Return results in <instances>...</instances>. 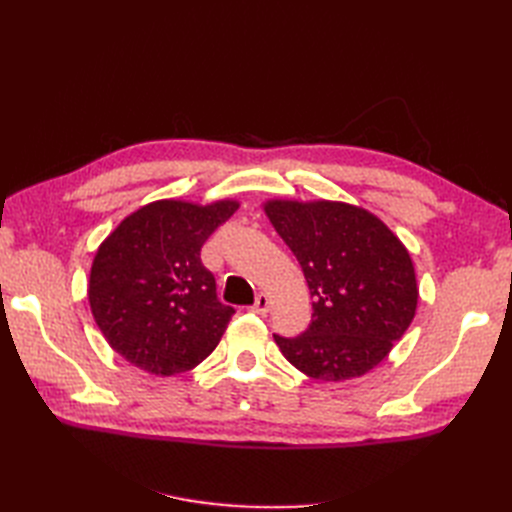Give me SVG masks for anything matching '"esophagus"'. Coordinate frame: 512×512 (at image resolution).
Segmentation results:
<instances>
[{
    "instance_id": "esophagus-1",
    "label": "esophagus",
    "mask_w": 512,
    "mask_h": 512,
    "mask_svg": "<svg viewBox=\"0 0 512 512\" xmlns=\"http://www.w3.org/2000/svg\"><path fill=\"white\" fill-rule=\"evenodd\" d=\"M252 312L258 314V316H265L269 312V297H267V294H262V292L258 294L254 305H252Z\"/></svg>"
}]
</instances>
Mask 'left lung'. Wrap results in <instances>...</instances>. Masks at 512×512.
Wrapping results in <instances>:
<instances>
[{"instance_id": "8db88e82", "label": "left lung", "mask_w": 512, "mask_h": 512, "mask_svg": "<svg viewBox=\"0 0 512 512\" xmlns=\"http://www.w3.org/2000/svg\"><path fill=\"white\" fill-rule=\"evenodd\" d=\"M265 213L297 256L312 294V322L275 337L286 359L322 382L359 378L389 356L416 314L412 258L393 230L337 200H267Z\"/></svg>"}]
</instances>
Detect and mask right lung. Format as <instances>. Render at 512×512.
I'll use <instances>...</instances> for the list:
<instances>
[{"label": "right lung", "mask_w": 512, "mask_h": 512, "mask_svg": "<svg viewBox=\"0 0 512 512\" xmlns=\"http://www.w3.org/2000/svg\"><path fill=\"white\" fill-rule=\"evenodd\" d=\"M237 209V200H156L102 241L87 297L108 346L128 363L175 376L220 344L235 309L220 303L200 247Z\"/></svg>", "instance_id": "1"}]
</instances>
